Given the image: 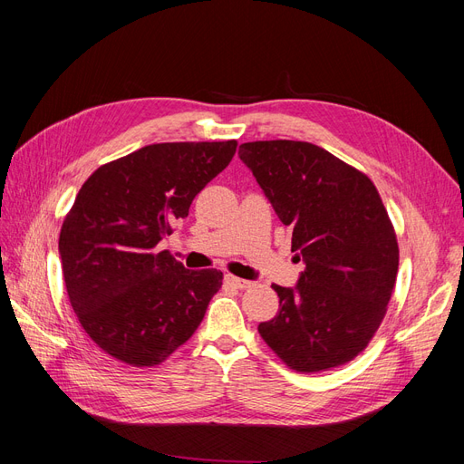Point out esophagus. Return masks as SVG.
<instances>
[{
	"mask_svg": "<svg viewBox=\"0 0 464 464\" xmlns=\"http://www.w3.org/2000/svg\"><path fill=\"white\" fill-rule=\"evenodd\" d=\"M224 280H227L230 286H234L237 290H246V288H249L251 285H254V283H249V280H246V278H237V276H232V275H227V276H224Z\"/></svg>",
	"mask_w": 464,
	"mask_h": 464,
	"instance_id": "esophagus-1",
	"label": "esophagus"
}]
</instances>
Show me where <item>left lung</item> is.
<instances>
[{
    "mask_svg": "<svg viewBox=\"0 0 464 464\" xmlns=\"http://www.w3.org/2000/svg\"><path fill=\"white\" fill-rule=\"evenodd\" d=\"M304 271L273 285L278 314L259 334L288 368L314 373L356 358L383 321L399 271V246L372 179L305 141L240 145Z\"/></svg>",
    "mask_w": 464,
    "mask_h": 464,
    "instance_id": "1",
    "label": "left lung"
}]
</instances>
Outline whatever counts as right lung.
<instances>
[{
	"instance_id": "right-lung-1",
	"label": "right lung",
	"mask_w": 464,
	"mask_h": 464,
	"mask_svg": "<svg viewBox=\"0 0 464 464\" xmlns=\"http://www.w3.org/2000/svg\"><path fill=\"white\" fill-rule=\"evenodd\" d=\"M236 147L147 145L101 166L79 189L60 232L63 280L81 327L111 358L157 366L199 327L222 273L189 271L159 242Z\"/></svg>"
}]
</instances>
